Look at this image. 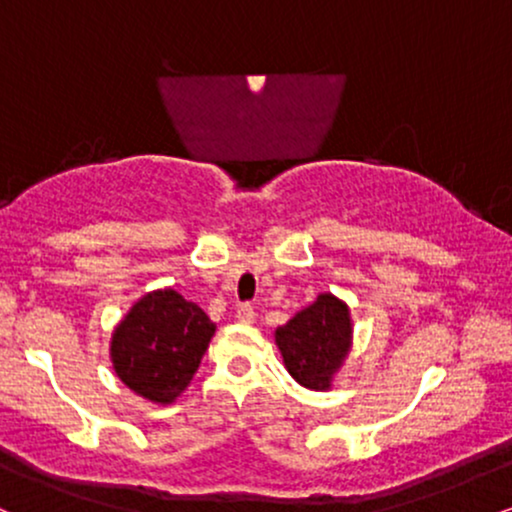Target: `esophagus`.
I'll return each instance as SVG.
<instances>
[{
  "label": "esophagus",
  "instance_id": "34e87169",
  "mask_svg": "<svg viewBox=\"0 0 512 512\" xmlns=\"http://www.w3.org/2000/svg\"><path fill=\"white\" fill-rule=\"evenodd\" d=\"M236 317L243 325H250V322H255V310H252V305H238Z\"/></svg>",
  "mask_w": 512,
  "mask_h": 512
}]
</instances>
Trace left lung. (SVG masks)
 Listing matches in <instances>:
<instances>
[{
    "label": "left lung",
    "mask_w": 512,
    "mask_h": 512,
    "mask_svg": "<svg viewBox=\"0 0 512 512\" xmlns=\"http://www.w3.org/2000/svg\"><path fill=\"white\" fill-rule=\"evenodd\" d=\"M274 342L298 385L315 392L330 390L354 344L349 305L334 293H320L308 308L276 327Z\"/></svg>",
    "instance_id": "left-lung-1"
}]
</instances>
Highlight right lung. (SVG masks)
I'll return each instance as SVG.
<instances>
[{
	"mask_svg": "<svg viewBox=\"0 0 512 512\" xmlns=\"http://www.w3.org/2000/svg\"><path fill=\"white\" fill-rule=\"evenodd\" d=\"M216 325L178 291L156 289L139 298L110 339L115 375L154 404L175 402L195 378Z\"/></svg>",
	"mask_w": 512,
	"mask_h": 512,
	"instance_id": "obj_1",
	"label": "right lung"
}]
</instances>
